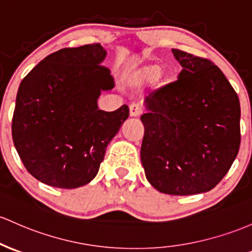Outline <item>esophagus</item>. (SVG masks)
<instances>
[{"label": "esophagus", "mask_w": 252, "mask_h": 252, "mask_svg": "<svg viewBox=\"0 0 252 252\" xmlns=\"http://www.w3.org/2000/svg\"><path fill=\"white\" fill-rule=\"evenodd\" d=\"M129 110H130L131 117H137V116H140L141 112H142V109H141L139 104H131L130 106H129Z\"/></svg>", "instance_id": "1"}]
</instances>
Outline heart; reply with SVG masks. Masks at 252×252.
Masks as SVG:
<instances>
[{
	"label": "heart",
	"instance_id": "heart-1",
	"mask_svg": "<svg viewBox=\"0 0 252 252\" xmlns=\"http://www.w3.org/2000/svg\"><path fill=\"white\" fill-rule=\"evenodd\" d=\"M161 74V65L160 64H148L140 69L136 73L137 82L141 84H151L154 82ZM164 75V74H161Z\"/></svg>",
	"mask_w": 252,
	"mask_h": 252
}]
</instances>
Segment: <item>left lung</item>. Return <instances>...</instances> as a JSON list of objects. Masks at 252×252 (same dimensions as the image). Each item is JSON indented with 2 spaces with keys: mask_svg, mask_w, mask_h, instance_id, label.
<instances>
[{
  "mask_svg": "<svg viewBox=\"0 0 252 252\" xmlns=\"http://www.w3.org/2000/svg\"><path fill=\"white\" fill-rule=\"evenodd\" d=\"M182 71L145 100L141 161L148 182L168 195L212 190L240 146L236 91L212 61L172 49Z\"/></svg>",
  "mask_w": 252,
  "mask_h": 252,
  "instance_id": "left-lung-1",
  "label": "left lung"
}]
</instances>
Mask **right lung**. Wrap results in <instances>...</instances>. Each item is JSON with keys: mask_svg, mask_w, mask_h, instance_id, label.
<instances>
[{"mask_svg": "<svg viewBox=\"0 0 252 252\" xmlns=\"http://www.w3.org/2000/svg\"><path fill=\"white\" fill-rule=\"evenodd\" d=\"M99 43L64 48L40 61L19 86L13 142L24 166L41 183L75 189L96 176L105 151L129 117L128 105L98 109L113 88Z\"/></svg>", "mask_w": 252, "mask_h": 252, "instance_id": "add662e5", "label": "right lung"}]
</instances>
